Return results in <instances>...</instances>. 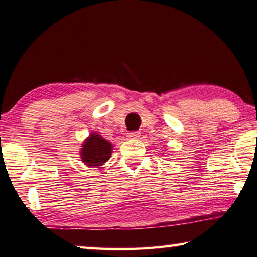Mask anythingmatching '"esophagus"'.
Returning <instances> with one entry per match:
<instances>
[{"instance_id":"obj_1","label":"esophagus","mask_w":257,"mask_h":257,"mask_svg":"<svg viewBox=\"0 0 257 257\" xmlns=\"http://www.w3.org/2000/svg\"><path fill=\"white\" fill-rule=\"evenodd\" d=\"M128 137L129 138H137V137H140V133H138V132H130V133H128Z\"/></svg>"}]
</instances>
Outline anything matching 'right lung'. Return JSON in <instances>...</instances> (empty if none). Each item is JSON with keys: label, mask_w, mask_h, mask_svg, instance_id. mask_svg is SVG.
I'll list each match as a JSON object with an SVG mask.
<instances>
[{"label": "right lung", "mask_w": 257, "mask_h": 257, "mask_svg": "<svg viewBox=\"0 0 257 257\" xmlns=\"http://www.w3.org/2000/svg\"><path fill=\"white\" fill-rule=\"evenodd\" d=\"M112 144L100 135L91 134L81 150V159L89 167L101 166L111 158Z\"/></svg>", "instance_id": "add662e5"}]
</instances>
